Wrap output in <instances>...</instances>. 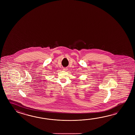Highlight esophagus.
I'll list each match as a JSON object with an SVG mask.
<instances>
[{
	"instance_id": "obj_1",
	"label": "esophagus",
	"mask_w": 135,
	"mask_h": 135,
	"mask_svg": "<svg viewBox=\"0 0 135 135\" xmlns=\"http://www.w3.org/2000/svg\"><path fill=\"white\" fill-rule=\"evenodd\" d=\"M64 70L66 71V70H68V68H64Z\"/></svg>"
}]
</instances>
